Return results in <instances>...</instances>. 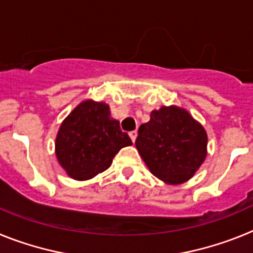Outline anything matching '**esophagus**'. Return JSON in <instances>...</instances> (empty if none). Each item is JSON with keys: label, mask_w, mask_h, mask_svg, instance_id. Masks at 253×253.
I'll use <instances>...</instances> for the list:
<instances>
[{"label": "esophagus", "mask_w": 253, "mask_h": 253, "mask_svg": "<svg viewBox=\"0 0 253 253\" xmlns=\"http://www.w3.org/2000/svg\"><path fill=\"white\" fill-rule=\"evenodd\" d=\"M129 137H130V139L133 140V142H135V139H137V131H130V133H129Z\"/></svg>", "instance_id": "1"}]
</instances>
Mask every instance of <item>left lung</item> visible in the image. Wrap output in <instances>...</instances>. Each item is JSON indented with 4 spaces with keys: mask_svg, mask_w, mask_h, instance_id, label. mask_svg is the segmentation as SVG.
Returning a JSON list of instances; mask_svg holds the SVG:
<instances>
[{
    "mask_svg": "<svg viewBox=\"0 0 253 253\" xmlns=\"http://www.w3.org/2000/svg\"><path fill=\"white\" fill-rule=\"evenodd\" d=\"M207 143L204 128L186 110L162 106L140 125L135 146L156 177L176 185L193 177L204 162Z\"/></svg>",
    "mask_w": 253,
    "mask_h": 253,
    "instance_id": "obj_1",
    "label": "left lung"
}]
</instances>
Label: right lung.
<instances>
[{"instance_id": "add662e5", "label": "right lung", "mask_w": 253, "mask_h": 253, "mask_svg": "<svg viewBox=\"0 0 253 253\" xmlns=\"http://www.w3.org/2000/svg\"><path fill=\"white\" fill-rule=\"evenodd\" d=\"M131 139L110 118L104 102L84 101L66 118L55 140L60 166L75 180H88L110 167L113 158Z\"/></svg>"}]
</instances>
